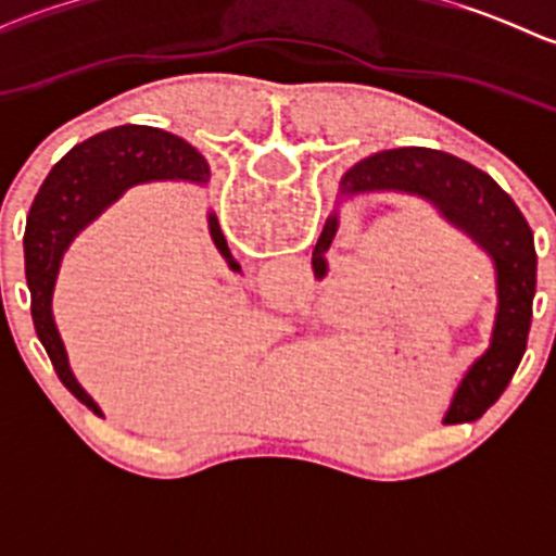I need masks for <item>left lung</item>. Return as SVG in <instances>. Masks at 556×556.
I'll return each mask as SVG.
<instances>
[{"label":"left lung","instance_id":"8db88e82","mask_svg":"<svg viewBox=\"0 0 556 556\" xmlns=\"http://www.w3.org/2000/svg\"><path fill=\"white\" fill-rule=\"evenodd\" d=\"M408 193L439 210L454 228L473 239L492 257L497 282V314L490 346L465 371L454 390L444 422H473L503 395L521 355L532 323L535 299V239L511 195L486 172L457 155L430 148H397L368 155L341 177V195ZM339 231V215H330L314 247L312 266L325 277V252Z\"/></svg>","mask_w":556,"mask_h":556}]
</instances>
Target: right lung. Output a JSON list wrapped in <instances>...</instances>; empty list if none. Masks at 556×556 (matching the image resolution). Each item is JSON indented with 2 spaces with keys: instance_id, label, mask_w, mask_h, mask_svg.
<instances>
[{
  "instance_id": "add662e5",
  "label": "right lung",
  "mask_w": 556,
  "mask_h": 556,
  "mask_svg": "<svg viewBox=\"0 0 556 556\" xmlns=\"http://www.w3.org/2000/svg\"><path fill=\"white\" fill-rule=\"evenodd\" d=\"M150 179H182L204 185L210 179V164L204 155L153 126H117L97 134L83 144H75L50 169L39 188L29 217H26L24 257L26 285L31 293V319L37 339L42 341L61 384L86 406L99 408L83 390L70 368L64 341L53 319V288L64 252L83 228L91 226L106 206L115 204L128 188ZM210 233L228 266L239 271L223 237L217 217L210 212Z\"/></svg>"
}]
</instances>
